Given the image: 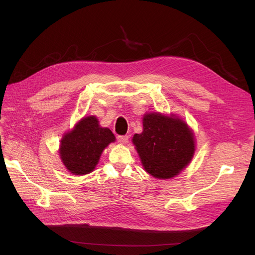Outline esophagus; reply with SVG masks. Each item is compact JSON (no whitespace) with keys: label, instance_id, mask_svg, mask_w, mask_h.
Segmentation results:
<instances>
[{"label":"esophagus","instance_id":"obj_1","mask_svg":"<svg viewBox=\"0 0 255 255\" xmlns=\"http://www.w3.org/2000/svg\"><path fill=\"white\" fill-rule=\"evenodd\" d=\"M117 140L119 143H122V144H126L128 141V136L127 135H119L117 137Z\"/></svg>","mask_w":255,"mask_h":255}]
</instances>
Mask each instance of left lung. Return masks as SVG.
Listing matches in <instances>:
<instances>
[{"instance_id": "1", "label": "left lung", "mask_w": 255, "mask_h": 255, "mask_svg": "<svg viewBox=\"0 0 255 255\" xmlns=\"http://www.w3.org/2000/svg\"><path fill=\"white\" fill-rule=\"evenodd\" d=\"M133 143L144 170L157 179H170L186 167L195 153L194 134L179 118L157 113L143 117V130Z\"/></svg>"}]
</instances>
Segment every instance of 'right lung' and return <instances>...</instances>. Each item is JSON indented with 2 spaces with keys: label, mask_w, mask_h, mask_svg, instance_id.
I'll list each match as a JSON object with an SVG mask.
<instances>
[{
  "label": "right lung",
  "mask_w": 255,
  "mask_h": 255,
  "mask_svg": "<svg viewBox=\"0 0 255 255\" xmlns=\"http://www.w3.org/2000/svg\"><path fill=\"white\" fill-rule=\"evenodd\" d=\"M115 136L107 128H101L95 116L82 119L74 129L60 141V157L73 174H87L94 170L103 150Z\"/></svg>",
  "instance_id": "add662e5"
}]
</instances>
